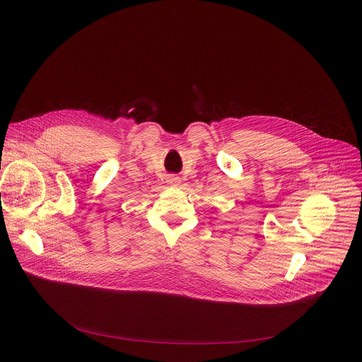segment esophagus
Masks as SVG:
<instances>
[{"label": "esophagus", "mask_w": 362, "mask_h": 362, "mask_svg": "<svg viewBox=\"0 0 362 362\" xmlns=\"http://www.w3.org/2000/svg\"><path fill=\"white\" fill-rule=\"evenodd\" d=\"M167 183H168L170 186H179V185H180V179L176 177V176H168V177H167Z\"/></svg>", "instance_id": "obj_1"}]
</instances>
